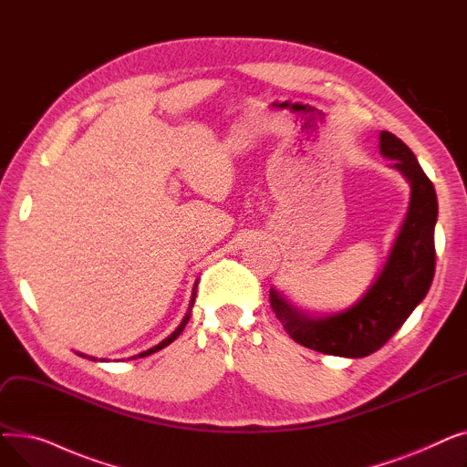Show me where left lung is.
Listing matches in <instances>:
<instances>
[{"label":"left lung","instance_id":"obj_1","mask_svg":"<svg viewBox=\"0 0 467 467\" xmlns=\"http://www.w3.org/2000/svg\"><path fill=\"white\" fill-rule=\"evenodd\" d=\"M380 153L394 161L410 183V201L403 225L386 265L350 308L331 316H308L271 289V306L285 333L299 345L342 358H365L384 347L410 312L422 303L435 273L433 231L437 194L409 147L391 132H380Z\"/></svg>","mask_w":467,"mask_h":467}]
</instances>
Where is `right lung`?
Wrapping results in <instances>:
<instances>
[{
    "label": "right lung",
    "mask_w": 467,
    "mask_h": 467,
    "mask_svg": "<svg viewBox=\"0 0 467 467\" xmlns=\"http://www.w3.org/2000/svg\"><path fill=\"white\" fill-rule=\"evenodd\" d=\"M194 296H196V284H194V287H192V297H191V303H189V310H187V314H185V317L182 320V324L176 327V331L171 333L170 337H166L162 342H159L157 347H153V348H150V350H145V352H141V354H138V356H132L134 359L136 358H145V356H151V354H155V352H159V350H162L164 347H168L170 342H174L180 335H182V331H183V327L187 326V322H189V317H191V310H192V303H194ZM79 356H83V354H79ZM85 358V356H83ZM94 359V358H92ZM130 359V358H129ZM102 361H106V359H102Z\"/></svg>",
    "instance_id": "add662e5"
}]
</instances>
